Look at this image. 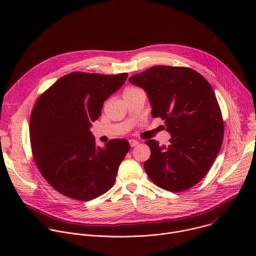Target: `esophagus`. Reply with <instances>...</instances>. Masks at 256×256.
<instances>
[{
    "instance_id": "34e87169",
    "label": "esophagus",
    "mask_w": 256,
    "mask_h": 256,
    "mask_svg": "<svg viewBox=\"0 0 256 256\" xmlns=\"http://www.w3.org/2000/svg\"><path fill=\"white\" fill-rule=\"evenodd\" d=\"M138 144V142L136 140H130V147H136V146Z\"/></svg>"
}]
</instances>
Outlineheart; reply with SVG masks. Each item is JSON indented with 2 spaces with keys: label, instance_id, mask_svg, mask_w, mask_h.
<instances>
[{
  "label": "heart",
  "instance_id": "obj_1",
  "mask_svg": "<svg viewBox=\"0 0 256 256\" xmlns=\"http://www.w3.org/2000/svg\"><path fill=\"white\" fill-rule=\"evenodd\" d=\"M136 90H138V89L136 88V87H128V88H126L124 91V96H126V95H128V94H130V93H132V92H134V91H136Z\"/></svg>",
  "mask_w": 256,
  "mask_h": 256
}]
</instances>
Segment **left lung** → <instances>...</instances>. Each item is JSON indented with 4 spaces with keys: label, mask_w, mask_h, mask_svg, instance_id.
<instances>
[{
    "label": "left lung",
    "mask_w": 256,
    "mask_h": 256,
    "mask_svg": "<svg viewBox=\"0 0 256 256\" xmlns=\"http://www.w3.org/2000/svg\"><path fill=\"white\" fill-rule=\"evenodd\" d=\"M147 92L152 116L170 132L168 147L146 140L151 156L144 163L149 178L168 192L186 190L206 176L220 152L224 120L214 92L196 70L155 66L128 80Z\"/></svg>",
    "instance_id": "8db88e82"
}]
</instances>
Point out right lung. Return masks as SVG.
Returning <instances> with one entry per match:
<instances>
[{"label": "right lung", "mask_w": 256, "mask_h": 256, "mask_svg": "<svg viewBox=\"0 0 256 256\" xmlns=\"http://www.w3.org/2000/svg\"><path fill=\"white\" fill-rule=\"evenodd\" d=\"M72 72L36 100L29 122L31 151L40 172L60 194L82 202L110 190L130 146L124 138L96 146L91 122L103 102L128 78Z\"/></svg>", "instance_id": "right-lung-1"}]
</instances>
